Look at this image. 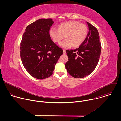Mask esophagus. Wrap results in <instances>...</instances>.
<instances>
[{
  "mask_svg": "<svg viewBox=\"0 0 121 121\" xmlns=\"http://www.w3.org/2000/svg\"><path fill=\"white\" fill-rule=\"evenodd\" d=\"M63 54H64V55H65V54H66V51H65V49H63Z\"/></svg>",
  "mask_w": 121,
  "mask_h": 121,
  "instance_id": "obj_1",
  "label": "esophagus"
}]
</instances>
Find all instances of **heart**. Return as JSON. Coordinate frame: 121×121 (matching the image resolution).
<instances>
[{"mask_svg": "<svg viewBox=\"0 0 121 121\" xmlns=\"http://www.w3.org/2000/svg\"><path fill=\"white\" fill-rule=\"evenodd\" d=\"M50 37L55 43H60L65 37V40L59 43L64 48L72 47L77 48L85 41L88 34V28L84 24L71 21L61 23L58 29L51 28L49 31Z\"/></svg>", "mask_w": 121, "mask_h": 121, "instance_id": "b5f03b06", "label": "heart"}]
</instances>
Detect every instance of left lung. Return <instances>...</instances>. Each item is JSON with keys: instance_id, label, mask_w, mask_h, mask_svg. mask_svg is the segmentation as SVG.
<instances>
[{"instance_id": "obj_1", "label": "left lung", "mask_w": 121, "mask_h": 121, "mask_svg": "<svg viewBox=\"0 0 121 121\" xmlns=\"http://www.w3.org/2000/svg\"><path fill=\"white\" fill-rule=\"evenodd\" d=\"M88 25L87 38L79 48L66 50L68 57L65 63L68 73L75 78H82L90 75L95 69L101 54V44L97 29L86 22Z\"/></svg>"}]
</instances>
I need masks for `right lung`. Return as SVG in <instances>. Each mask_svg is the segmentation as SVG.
<instances>
[{
  "label": "right lung",
  "instance_id": "obj_1",
  "mask_svg": "<svg viewBox=\"0 0 121 121\" xmlns=\"http://www.w3.org/2000/svg\"><path fill=\"white\" fill-rule=\"evenodd\" d=\"M54 22L41 19L28 25L23 34L20 55L23 65L34 78L43 79L52 75L63 50L51 40L49 31Z\"/></svg>",
  "mask_w": 121,
  "mask_h": 121
}]
</instances>
